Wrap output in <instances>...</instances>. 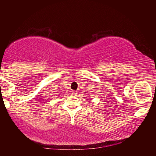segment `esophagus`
Listing matches in <instances>:
<instances>
[{
	"mask_svg": "<svg viewBox=\"0 0 156 156\" xmlns=\"http://www.w3.org/2000/svg\"><path fill=\"white\" fill-rule=\"evenodd\" d=\"M72 94H73V95H76V94H77V92H76V91H72Z\"/></svg>",
	"mask_w": 156,
	"mask_h": 156,
	"instance_id": "esophagus-1",
	"label": "esophagus"
}]
</instances>
